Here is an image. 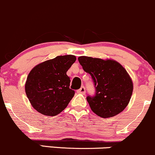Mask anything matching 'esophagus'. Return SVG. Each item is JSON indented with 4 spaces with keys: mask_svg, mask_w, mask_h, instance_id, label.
<instances>
[{
    "mask_svg": "<svg viewBox=\"0 0 155 155\" xmlns=\"http://www.w3.org/2000/svg\"><path fill=\"white\" fill-rule=\"evenodd\" d=\"M78 93H79V94H86V89H85L84 86H81V87L80 88V89H78Z\"/></svg>",
    "mask_w": 155,
    "mask_h": 155,
    "instance_id": "34e87169",
    "label": "esophagus"
}]
</instances>
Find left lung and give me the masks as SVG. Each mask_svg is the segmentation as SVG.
<instances>
[{"instance_id":"obj_1","label":"left lung","mask_w":155,"mask_h":155,"mask_svg":"<svg viewBox=\"0 0 155 155\" xmlns=\"http://www.w3.org/2000/svg\"><path fill=\"white\" fill-rule=\"evenodd\" d=\"M78 61L91 74L95 86V96L86 97L93 112L108 118L124 111L133 91L132 80L124 66L112 59L87 56H81Z\"/></svg>"}]
</instances>
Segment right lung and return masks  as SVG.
<instances>
[{"label": "right lung", "mask_w": 155, "mask_h": 155, "mask_svg": "<svg viewBox=\"0 0 155 155\" xmlns=\"http://www.w3.org/2000/svg\"><path fill=\"white\" fill-rule=\"evenodd\" d=\"M76 61L72 54L57 56L35 66L25 84V91L32 107L41 114L54 116L64 111L72 99L66 74Z\"/></svg>", "instance_id": "add662e5"}]
</instances>
